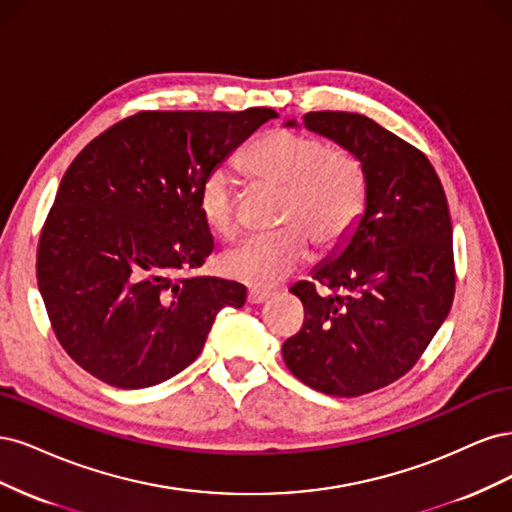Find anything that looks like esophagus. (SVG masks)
I'll use <instances>...</instances> for the list:
<instances>
[{
  "label": "esophagus",
  "mask_w": 512,
  "mask_h": 512,
  "mask_svg": "<svg viewBox=\"0 0 512 512\" xmlns=\"http://www.w3.org/2000/svg\"><path fill=\"white\" fill-rule=\"evenodd\" d=\"M270 298L268 291H261V289H251L249 291V304H263Z\"/></svg>",
  "instance_id": "obj_1"
}]
</instances>
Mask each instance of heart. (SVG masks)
Returning <instances> with one entry per match:
<instances>
[{
	"mask_svg": "<svg viewBox=\"0 0 512 512\" xmlns=\"http://www.w3.org/2000/svg\"><path fill=\"white\" fill-rule=\"evenodd\" d=\"M261 183L285 189L283 232L249 238L221 257V270L251 287L268 289L285 280L310 257V240L329 251L349 236L366 208L368 178L361 159L346 148L293 129L261 136L244 157ZM206 225L229 240L242 229L234 176L214 168L197 193Z\"/></svg>",
	"mask_w": 512,
	"mask_h": 512,
	"instance_id": "obj_1",
	"label": "heart"
}]
</instances>
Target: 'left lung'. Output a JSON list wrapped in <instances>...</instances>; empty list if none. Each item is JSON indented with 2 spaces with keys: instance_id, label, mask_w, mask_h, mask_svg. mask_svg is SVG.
<instances>
[{
  "instance_id": "obj_1",
  "label": "left lung",
  "mask_w": 512,
  "mask_h": 512,
  "mask_svg": "<svg viewBox=\"0 0 512 512\" xmlns=\"http://www.w3.org/2000/svg\"><path fill=\"white\" fill-rule=\"evenodd\" d=\"M304 127L361 159L368 197L342 249L312 283L289 289L304 304V325L285 340L283 359L304 385L357 398L404 376L449 315V204L430 159L364 114L308 112ZM315 282L330 293L317 294Z\"/></svg>"
}]
</instances>
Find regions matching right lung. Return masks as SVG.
Returning <instances> with one entry per match:
<instances>
[{"label":"right lung","mask_w":512,"mask_h":512,"mask_svg":"<svg viewBox=\"0 0 512 512\" xmlns=\"http://www.w3.org/2000/svg\"><path fill=\"white\" fill-rule=\"evenodd\" d=\"M272 108L146 110L91 140L63 174L38 242V287L76 364L119 389L168 381L246 287L185 276L212 253L202 180Z\"/></svg>","instance_id":"right-lung-1"}]
</instances>
